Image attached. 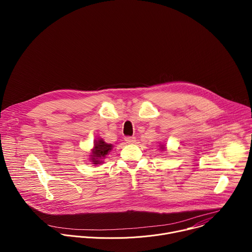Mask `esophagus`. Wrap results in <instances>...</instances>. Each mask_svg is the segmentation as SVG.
I'll use <instances>...</instances> for the list:
<instances>
[{"label": "esophagus", "instance_id": "obj_1", "mask_svg": "<svg viewBox=\"0 0 252 252\" xmlns=\"http://www.w3.org/2000/svg\"><path fill=\"white\" fill-rule=\"evenodd\" d=\"M125 140L127 142V143H134L136 138L134 136H126L125 137Z\"/></svg>", "mask_w": 252, "mask_h": 252}]
</instances>
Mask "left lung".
<instances>
[{
	"label": "left lung",
	"mask_w": 252,
	"mask_h": 252,
	"mask_svg": "<svg viewBox=\"0 0 252 252\" xmlns=\"http://www.w3.org/2000/svg\"><path fill=\"white\" fill-rule=\"evenodd\" d=\"M159 149H160L161 151H165V150H166V147H165V145H159Z\"/></svg>",
	"instance_id": "obj_1"
}]
</instances>
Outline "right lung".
I'll return each mask as SVG.
<instances>
[{
	"instance_id": "add662e5",
	"label": "right lung",
	"mask_w": 252,
	"mask_h": 252,
	"mask_svg": "<svg viewBox=\"0 0 252 252\" xmlns=\"http://www.w3.org/2000/svg\"><path fill=\"white\" fill-rule=\"evenodd\" d=\"M114 146L112 143H106L101 137H98L94 141V148L91 150L90 154V162L94 164V166L103 163V159L113 150Z\"/></svg>"
}]
</instances>
